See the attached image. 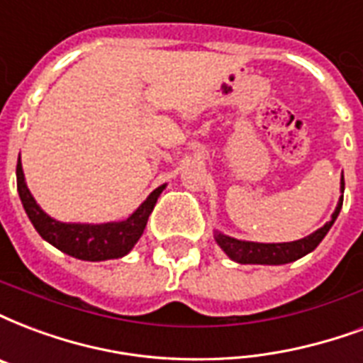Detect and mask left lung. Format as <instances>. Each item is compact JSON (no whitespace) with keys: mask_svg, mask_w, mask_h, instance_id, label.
Segmentation results:
<instances>
[{"mask_svg":"<svg viewBox=\"0 0 363 363\" xmlns=\"http://www.w3.org/2000/svg\"><path fill=\"white\" fill-rule=\"evenodd\" d=\"M340 191H345V178L340 176ZM340 208H342V195L339 199V204L335 208L331 220L320 228L314 233H310L304 239L298 241H291V243H250V241H239L230 235L223 233H214L216 243L222 247L225 255L230 256L231 260H235L239 264H269V266H279V264L295 262L298 258H302L308 252L321 243V239L327 235V231L331 230V225L335 223L337 216H339Z\"/></svg>","mask_w":363,"mask_h":363,"instance_id":"8db88e82","label":"left lung"}]
</instances>
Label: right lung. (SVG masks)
Here are the masks:
<instances>
[{
	"mask_svg": "<svg viewBox=\"0 0 363 363\" xmlns=\"http://www.w3.org/2000/svg\"><path fill=\"white\" fill-rule=\"evenodd\" d=\"M16 189H18V197L23 201L30 222L42 235V239H45L48 243H51L62 252H67L68 256L89 260V262H101V260L120 258L133 249V245L140 241L141 233L145 230L149 214L155 208L157 199L164 189V185L157 187L141 203L140 208L124 222L108 223H62L48 216L38 206L32 193L26 187L21 157L16 162Z\"/></svg>",
	"mask_w": 363,
	"mask_h": 363,
	"instance_id": "add662e5",
	"label": "right lung"
}]
</instances>
